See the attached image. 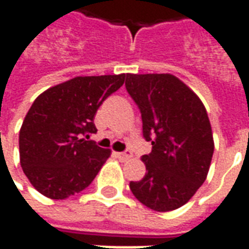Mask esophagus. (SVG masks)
Instances as JSON below:
<instances>
[{
	"instance_id": "obj_1",
	"label": "esophagus",
	"mask_w": 249,
	"mask_h": 249,
	"mask_svg": "<svg viewBox=\"0 0 249 249\" xmlns=\"http://www.w3.org/2000/svg\"><path fill=\"white\" fill-rule=\"evenodd\" d=\"M117 157H119L121 161H126V160H129L130 157H132V152L130 151L120 152V153H117Z\"/></svg>"
}]
</instances>
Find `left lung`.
Returning a JSON list of instances; mask_svg holds the SVG:
<instances>
[{
    "label": "left lung",
    "mask_w": 249,
    "mask_h": 249,
    "mask_svg": "<svg viewBox=\"0 0 249 249\" xmlns=\"http://www.w3.org/2000/svg\"><path fill=\"white\" fill-rule=\"evenodd\" d=\"M152 152L141 157L145 176L130 181L135 197L157 212L187 204L208 175L214 142L207 109L192 89L169 73H126Z\"/></svg>",
    "instance_id": "8db88e82"
}]
</instances>
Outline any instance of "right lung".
I'll list each match as a JSON object with an SVG mask.
<instances>
[{
	"label": "right lung",
	"mask_w": 249,
	"mask_h": 249,
	"mask_svg": "<svg viewBox=\"0 0 249 249\" xmlns=\"http://www.w3.org/2000/svg\"><path fill=\"white\" fill-rule=\"evenodd\" d=\"M124 81V73L74 77L36 98L19 129V162L41 195L64 200L92 183L110 156L88 140L94 114Z\"/></svg>",
	"instance_id": "right-lung-1"
}]
</instances>
